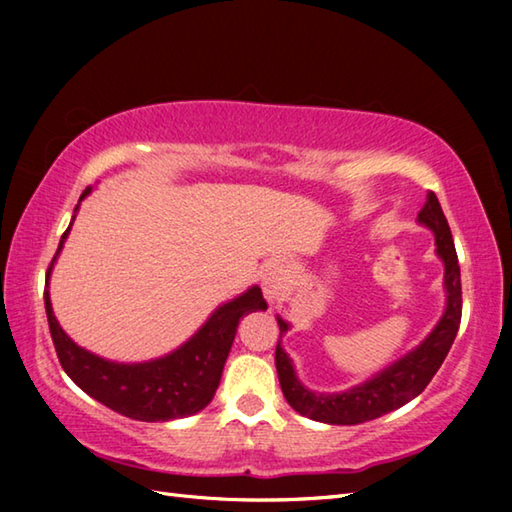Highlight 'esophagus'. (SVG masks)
<instances>
[{
  "instance_id": "esophagus-1",
  "label": "esophagus",
  "mask_w": 512,
  "mask_h": 512,
  "mask_svg": "<svg viewBox=\"0 0 512 512\" xmlns=\"http://www.w3.org/2000/svg\"><path fill=\"white\" fill-rule=\"evenodd\" d=\"M286 264L284 262H275L270 264L266 275H264V297L266 301L273 306V303H279L286 295Z\"/></svg>"
}]
</instances>
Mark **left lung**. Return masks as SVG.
Instances as JSON below:
<instances>
[{
  "instance_id": "1",
  "label": "left lung",
  "mask_w": 512,
  "mask_h": 512,
  "mask_svg": "<svg viewBox=\"0 0 512 512\" xmlns=\"http://www.w3.org/2000/svg\"><path fill=\"white\" fill-rule=\"evenodd\" d=\"M418 222L431 228L436 235V253L444 264V290H447V308L433 332L424 339L416 350L407 356L398 358L396 363L385 367L372 380L356 385L341 394H319L310 391L299 383L292 367L290 356L281 347V336L288 332L290 325L277 317L279 323V341L275 350V365L279 374V385L288 405L299 411L301 416L328 424H361L367 420L380 418L383 413L394 411L409 400L422 394L424 387L431 383L440 365L447 358L455 334L462 319V284H460V264L455 244L451 237V228L436 193H427V202L418 213Z\"/></svg>"
}]
</instances>
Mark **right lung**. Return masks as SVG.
<instances>
[{
  "instance_id": "add662e5",
  "label": "right lung",
  "mask_w": 512,
  "mask_h": 512,
  "mask_svg": "<svg viewBox=\"0 0 512 512\" xmlns=\"http://www.w3.org/2000/svg\"><path fill=\"white\" fill-rule=\"evenodd\" d=\"M90 187L81 193L79 202L90 195ZM79 211L76 204L72 222ZM68 231L61 235L57 253L46 273V314L50 325V336L57 350L59 363L76 385L94 400L103 402L105 407L114 409L121 416L143 422H167L176 418H187L202 411L215 396L220 385L226 356L231 352L239 319L248 312L266 310V299L257 286L248 288L244 295L217 308L209 321L195 332L191 339L180 345L176 352L154 358L145 363H116L96 356L76 345L63 332L57 317L52 312L48 281L52 266L57 262L61 248L68 237Z\"/></svg>"
}]
</instances>
